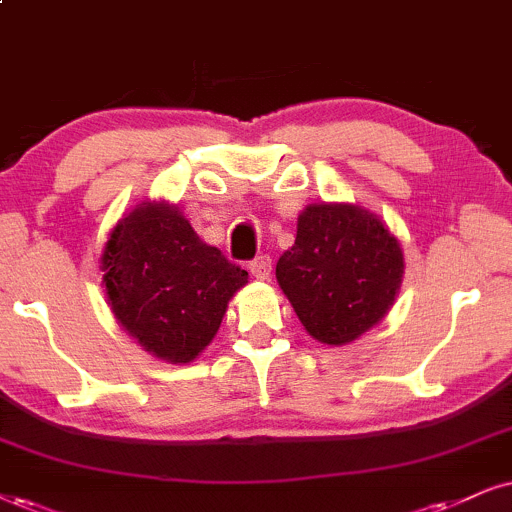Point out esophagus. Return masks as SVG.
Returning a JSON list of instances; mask_svg holds the SVG:
<instances>
[{"label":"esophagus","instance_id":"34e87169","mask_svg":"<svg viewBox=\"0 0 512 512\" xmlns=\"http://www.w3.org/2000/svg\"><path fill=\"white\" fill-rule=\"evenodd\" d=\"M270 270H273V261L270 256H256L254 261L249 263V273L256 277V280H268Z\"/></svg>","mask_w":512,"mask_h":512}]
</instances>
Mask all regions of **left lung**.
<instances>
[{
  "label": "left lung",
  "mask_w": 512,
  "mask_h": 512,
  "mask_svg": "<svg viewBox=\"0 0 512 512\" xmlns=\"http://www.w3.org/2000/svg\"><path fill=\"white\" fill-rule=\"evenodd\" d=\"M275 277L301 325L318 342L349 344L377 325L403 280V251L375 213L351 204H311Z\"/></svg>",
  "instance_id": "8db88e82"
}]
</instances>
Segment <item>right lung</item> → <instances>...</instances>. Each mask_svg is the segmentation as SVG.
<instances>
[{
  "mask_svg": "<svg viewBox=\"0 0 512 512\" xmlns=\"http://www.w3.org/2000/svg\"><path fill=\"white\" fill-rule=\"evenodd\" d=\"M113 315L151 356L189 363L216 337L227 301L249 282L216 246L201 242L166 201H142L118 220L102 254Z\"/></svg>",
  "mask_w": 512,
  "mask_h": 512,
  "instance_id": "obj_1",
  "label": "right lung"
}]
</instances>
